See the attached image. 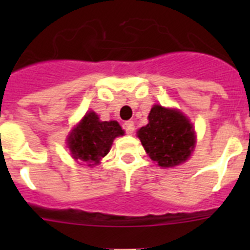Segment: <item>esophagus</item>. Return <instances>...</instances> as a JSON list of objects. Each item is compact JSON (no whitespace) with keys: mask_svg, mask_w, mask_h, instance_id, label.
Listing matches in <instances>:
<instances>
[{"mask_svg":"<svg viewBox=\"0 0 250 250\" xmlns=\"http://www.w3.org/2000/svg\"><path fill=\"white\" fill-rule=\"evenodd\" d=\"M124 127H125V131H126V134H129V135H131L132 132H134V130H135V125H134L132 121H126V123L124 124Z\"/></svg>","mask_w":250,"mask_h":250,"instance_id":"obj_1","label":"esophagus"}]
</instances>
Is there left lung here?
Instances as JSON below:
<instances>
[{"instance_id": "left-lung-1", "label": "left lung", "mask_w": 250, "mask_h": 250, "mask_svg": "<svg viewBox=\"0 0 250 250\" xmlns=\"http://www.w3.org/2000/svg\"><path fill=\"white\" fill-rule=\"evenodd\" d=\"M147 119L149 124L138 130V138L154 163L173 167L190 158L195 147V131L183 112L154 105Z\"/></svg>"}]
</instances>
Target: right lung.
Segmentation results:
<instances>
[{"label": "right lung", "mask_w": 250, "mask_h": 250, "mask_svg": "<svg viewBox=\"0 0 250 250\" xmlns=\"http://www.w3.org/2000/svg\"><path fill=\"white\" fill-rule=\"evenodd\" d=\"M120 135H124V130L118 121H101L94 111H89L68 135L67 146L77 163L95 167L107 155L114 139Z\"/></svg>", "instance_id": "1"}]
</instances>
